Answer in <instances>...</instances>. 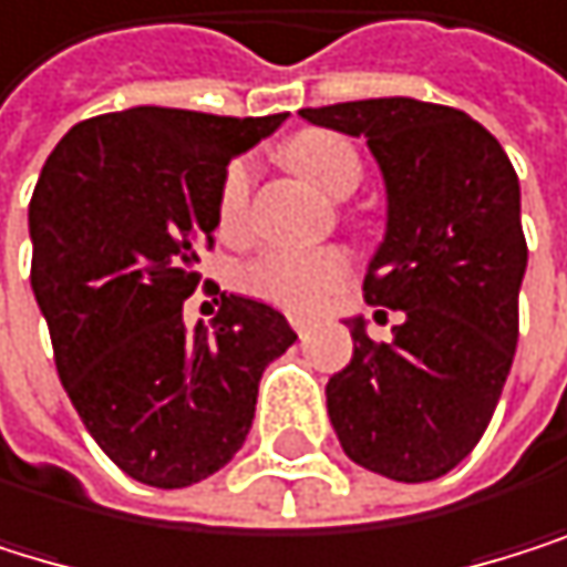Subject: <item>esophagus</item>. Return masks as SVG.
<instances>
[{"label":"esophagus","mask_w":567,"mask_h":567,"mask_svg":"<svg viewBox=\"0 0 567 567\" xmlns=\"http://www.w3.org/2000/svg\"><path fill=\"white\" fill-rule=\"evenodd\" d=\"M290 328L297 331V338H300V341H307V334H310V321H303V318H290Z\"/></svg>","instance_id":"34e87169"}]
</instances>
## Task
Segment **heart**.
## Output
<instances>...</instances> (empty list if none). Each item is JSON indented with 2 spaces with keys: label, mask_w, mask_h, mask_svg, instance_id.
I'll return each instance as SVG.
<instances>
[{
  "label": "heart",
  "mask_w": 567,
  "mask_h": 567,
  "mask_svg": "<svg viewBox=\"0 0 567 567\" xmlns=\"http://www.w3.org/2000/svg\"><path fill=\"white\" fill-rule=\"evenodd\" d=\"M287 162L321 192L334 195V199L351 195L364 172L358 148L334 131H300L297 137H290ZM249 192H252V162L249 158L229 162L216 195V223L223 236H239L246 229ZM348 277H351V260L338 246H321V249L274 246L264 249L260 257H252L249 264H243L236 284L243 293L284 307L290 315H310L334 290H341Z\"/></svg>",
  "instance_id": "obj_1"
}]
</instances>
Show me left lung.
<instances>
[{
    "instance_id": "obj_1",
    "label": "left lung",
    "mask_w": 567,
    "mask_h": 567,
    "mask_svg": "<svg viewBox=\"0 0 567 567\" xmlns=\"http://www.w3.org/2000/svg\"><path fill=\"white\" fill-rule=\"evenodd\" d=\"M300 117L364 137L389 192V229L364 300L392 341L348 321L354 354L328 382L341 450L399 484L450 473L491 426L517 348L527 267L520 185L501 141L470 114L412 97L303 107Z\"/></svg>"
}]
</instances>
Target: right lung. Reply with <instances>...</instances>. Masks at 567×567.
Masks as SVG:
<instances>
[{
  "label": "right lung",
  "instance_id": "right-lung-1",
  "mask_svg": "<svg viewBox=\"0 0 567 567\" xmlns=\"http://www.w3.org/2000/svg\"><path fill=\"white\" fill-rule=\"evenodd\" d=\"M287 114L131 107L73 124L30 199V284L56 375L97 446L134 480L199 484L243 446L264 368L297 334L280 310L219 293L213 331L182 303L213 246L233 155Z\"/></svg>",
  "mask_w": 567,
  "mask_h": 567
}]
</instances>
